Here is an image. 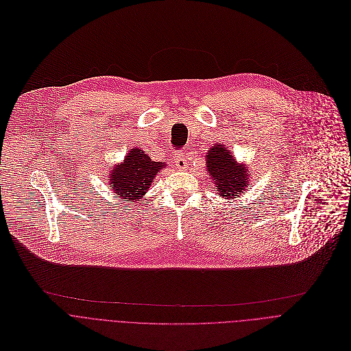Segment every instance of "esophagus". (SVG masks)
<instances>
[{
    "instance_id": "1",
    "label": "esophagus",
    "mask_w": 351,
    "mask_h": 351,
    "mask_svg": "<svg viewBox=\"0 0 351 351\" xmlns=\"http://www.w3.org/2000/svg\"><path fill=\"white\" fill-rule=\"evenodd\" d=\"M174 163H176V166H177V169H180V170H185L186 166H188L185 155H181V154L174 156Z\"/></svg>"
}]
</instances>
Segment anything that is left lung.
<instances>
[{
    "label": "left lung",
    "mask_w": 351,
    "mask_h": 351,
    "mask_svg": "<svg viewBox=\"0 0 351 351\" xmlns=\"http://www.w3.org/2000/svg\"><path fill=\"white\" fill-rule=\"evenodd\" d=\"M206 167L216 184V191L227 200L239 197L249 184V171L239 165L223 144H216L206 154Z\"/></svg>",
    "instance_id": "8db88e82"
}]
</instances>
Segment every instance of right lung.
Here are the masks:
<instances>
[{
	"instance_id": "add662e5",
	"label": "right lung",
	"mask_w": 351,
	"mask_h": 351,
	"mask_svg": "<svg viewBox=\"0 0 351 351\" xmlns=\"http://www.w3.org/2000/svg\"><path fill=\"white\" fill-rule=\"evenodd\" d=\"M165 166L163 162H154L141 148L130 149L124 160L110 170L109 185L121 199L135 202L145 197L151 182Z\"/></svg>"
}]
</instances>
